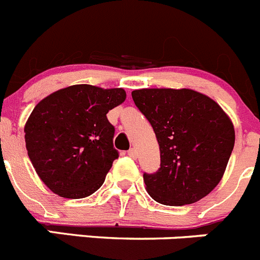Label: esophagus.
Masks as SVG:
<instances>
[{"mask_svg": "<svg viewBox=\"0 0 260 260\" xmlns=\"http://www.w3.org/2000/svg\"><path fill=\"white\" fill-rule=\"evenodd\" d=\"M128 155H129V156L132 157V159H137V156H138V151H137V150L135 149V147H132V149L128 150Z\"/></svg>", "mask_w": 260, "mask_h": 260, "instance_id": "34e87169", "label": "esophagus"}]
</instances>
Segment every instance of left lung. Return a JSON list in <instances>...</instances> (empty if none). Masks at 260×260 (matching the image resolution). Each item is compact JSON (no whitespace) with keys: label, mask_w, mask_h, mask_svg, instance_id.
Returning <instances> with one entry per match:
<instances>
[{"label":"left lung","mask_w":260,"mask_h":260,"mask_svg":"<svg viewBox=\"0 0 260 260\" xmlns=\"http://www.w3.org/2000/svg\"><path fill=\"white\" fill-rule=\"evenodd\" d=\"M151 124L160 149V168L144 174L149 195L171 207L192 204L214 190L235 145V128L207 94L188 88L132 92Z\"/></svg>","instance_id":"left-lung-1"}]
</instances>
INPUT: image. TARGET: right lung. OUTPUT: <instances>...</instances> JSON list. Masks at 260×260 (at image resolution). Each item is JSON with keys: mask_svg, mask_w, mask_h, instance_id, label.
<instances>
[{"mask_svg": "<svg viewBox=\"0 0 260 260\" xmlns=\"http://www.w3.org/2000/svg\"><path fill=\"white\" fill-rule=\"evenodd\" d=\"M123 88L74 84L36 105L24 127L29 159L53 193L68 199L92 195L103 186L113 161L109 110L125 100Z\"/></svg>", "mask_w": 260, "mask_h": 260, "instance_id": "1", "label": "right lung"}]
</instances>
